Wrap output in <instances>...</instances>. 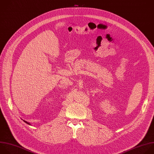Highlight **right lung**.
<instances>
[{
  "instance_id": "add662e5",
  "label": "right lung",
  "mask_w": 154,
  "mask_h": 154,
  "mask_svg": "<svg viewBox=\"0 0 154 154\" xmlns=\"http://www.w3.org/2000/svg\"><path fill=\"white\" fill-rule=\"evenodd\" d=\"M23 121L24 122H25L26 124H28V125H31V123H28V122H26V121H25V120H23Z\"/></svg>"
}]
</instances>
